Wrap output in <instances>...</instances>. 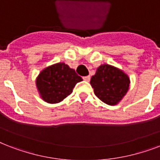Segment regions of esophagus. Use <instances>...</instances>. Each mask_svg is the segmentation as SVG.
<instances>
[{
    "instance_id": "esophagus-1",
    "label": "esophagus",
    "mask_w": 160,
    "mask_h": 160,
    "mask_svg": "<svg viewBox=\"0 0 160 160\" xmlns=\"http://www.w3.org/2000/svg\"><path fill=\"white\" fill-rule=\"evenodd\" d=\"M83 80L89 82V81H90V75H87V76H84V77H83Z\"/></svg>"
}]
</instances>
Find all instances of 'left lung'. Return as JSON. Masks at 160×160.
Segmentation results:
<instances>
[{"instance_id": "8db88e82", "label": "left lung", "mask_w": 160, "mask_h": 160, "mask_svg": "<svg viewBox=\"0 0 160 160\" xmlns=\"http://www.w3.org/2000/svg\"><path fill=\"white\" fill-rule=\"evenodd\" d=\"M95 95L109 105H116L129 90V79L122 70L109 65H100L90 80Z\"/></svg>"}]
</instances>
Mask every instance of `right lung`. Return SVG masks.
Segmentation results:
<instances>
[{"label":"right lung","mask_w":160,"mask_h":160,"mask_svg":"<svg viewBox=\"0 0 160 160\" xmlns=\"http://www.w3.org/2000/svg\"><path fill=\"white\" fill-rule=\"evenodd\" d=\"M82 79L65 63H58L42 70L36 85L42 99L51 104L59 103L70 95Z\"/></svg>","instance_id":"1"}]
</instances>
